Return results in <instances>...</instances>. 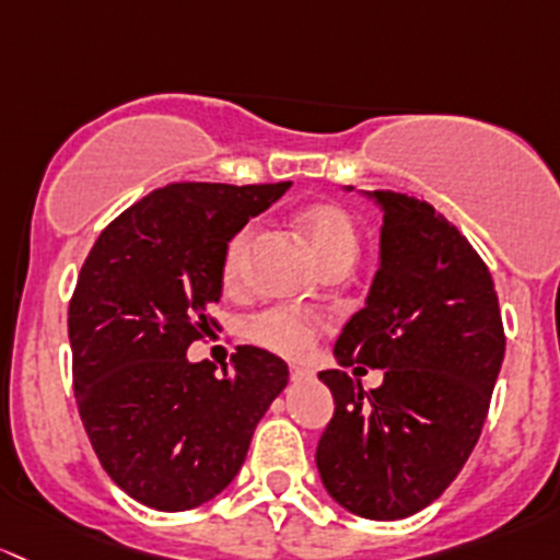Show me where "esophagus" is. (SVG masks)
Here are the masks:
<instances>
[{
    "mask_svg": "<svg viewBox=\"0 0 560 560\" xmlns=\"http://www.w3.org/2000/svg\"><path fill=\"white\" fill-rule=\"evenodd\" d=\"M315 372L307 366H291V380L293 383H304V380H313Z\"/></svg>",
    "mask_w": 560,
    "mask_h": 560,
    "instance_id": "obj_1",
    "label": "esophagus"
}]
</instances>
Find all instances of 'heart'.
<instances>
[{
    "instance_id": "obj_1",
    "label": "heart",
    "mask_w": 560,
    "mask_h": 560,
    "mask_svg": "<svg viewBox=\"0 0 560 560\" xmlns=\"http://www.w3.org/2000/svg\"><path fill=\"white\" fill-rule=\"evenodd\" d=\"M315 261L326 264L331 258H350L359 250V232L355 223L342 207L337 205H310L296 218ZM253 242V226H242L232 234L221 256V282L223 288H237L245 272V258ZM326 320L313 313L288 307H269L250 315L245 320V337L258 348L278 353L282 359H304L313 353Z\"/></svg>"
}]
</instances>
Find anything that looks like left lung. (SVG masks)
Returning a JSON list of instances; mask_svg holds the SVG:
<instances>
[{"instance_id": "1", "label": "left lung", "mask_w": 560, "mask_h": 560, "mask_svg": "<svg viewBox=\"0 0 560 560\" xmlns=\"http://www.w3.org/2000/svg\"><path fill=\"white\" fill-rule=\"evenodd\" d=\"M369 196L385 212L380 269L334 353L385 377L364 390L339 369L320 372L334 415L315 464L345 510L399 521L440 499L475 451L506 337L493 278L469 240L429 201Z\"/></svg>"}]
</instances>
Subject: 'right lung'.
I'll return each instance as SVG.
<instances>
[{
  "mask_svg": "<svg viewBox=\"0 0 560 560\" xmlns=\"http://www.w3.org/2000/svg\"><path fill=\"white\" fill-rule=\"evenodd\" d=\"M291 183H172L109 221L69 299L80 420L115 486L161 512L218 495L288 385L285 361L240 345L234 364L186 359L218 320L229 237Z\"/></svg>",
  "mask_w": 560,
  "mask_h": 560,
  "instance_id": "obj_1",
  "label": "right lung"
}]
</instances>
